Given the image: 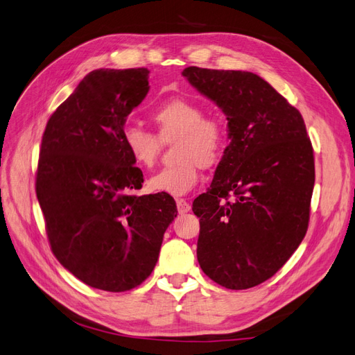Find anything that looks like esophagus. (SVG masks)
Wrapping results in <instances>:
<instances>
[{
	"label": "esophagus",
	"mask_w": 355,
	"mask_h": 355,
	"mask_svg": "<svg viewBox=\"0 0 355 355\" xmlns=\"http://www.w3.org/2000/svg\"><path fill=\"white\" fill-rule=\"evenodd\" d=\"M176 206H178V211H179L180 214L188 213V211L191 210V204H189L185 198H178V200H176Z\"/></svg>",
	"instance_id": "obj_1"
}]
</instances>
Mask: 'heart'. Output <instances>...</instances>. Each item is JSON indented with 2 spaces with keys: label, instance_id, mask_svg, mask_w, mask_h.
<instances>
[{
  "label": "heart",
  "instance_id": "heart-1",
  "mask_svg": "<svg viewBox=\"0 0 355 355\" xmlns=\"http://www.w3.org/2000/svg\"><path fill=\"white\" fill-rule=\"evenodd\" d=\"M149 120L157 135L136 124L123 128V144L137 167H154L161 141L178 139V163L148 180L151 191L184 196L197 185L201 167L211 168L220 163L228 144L227 127L216 118H206V111L198 103L185 98L167 99L155 106Z\"/></svg>",
  "mask_w": 355,
  "mask_h": 355
}]
</instances>
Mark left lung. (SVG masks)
<instances>
[{
  "mask_svg": "<svg viewBox=\"0 0 355 355\" xmlns=\"http://www.w3.org/2000/svg\"><path fill=\"white\" fill-rule=\"evenodd\" d=\"M182 75L227 115L231 141L209 191L192 202L197 259L214 283L250 288L280 270L305 237L313 145L300 112L259 75L198 67Z\"/></svg>",
  "mask_w": 355,
  "mask_h": 355,
  "instance_id": "obj_1",
  "label": "left lung"
}]
</instances>
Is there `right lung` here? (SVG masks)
<instances>
[{"label":"right lung","mask_w":355,"mask_h":355,"mask_svg":"<svg viewBox=\"0 0 355 355\" xmlns=\"http://www.w3.org/2000/svg\"><path fill=\"white\" fill-rule=\"evenodd\" d=\"M149 71L96 69L53 112L40 149L35 191L51 252L90 287L125 292L151 275L178 209L144 184L123 128L149 90Z\"/></svg>","instance_id":"obj_1"}]
</instances>
